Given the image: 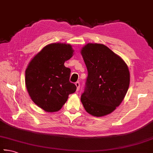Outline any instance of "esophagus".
Wrapping results in <instances>:
<instances>
[{"label":"esophagus","mask_w":153,"mask_h":153,"mask_svg":"<svg viewBox=\"0 0 153 153\" xmlns=\"http://www.w3.org/2000/svg\"><path fill=\"white\" fill-rule=\"evenodd\" d=\"M75 85H76V87H77V90H76V91H78L79 90V86H80V85H79V82H77L76 84H75Z\"/></svg>","instance_id":"1"}]
</instances>
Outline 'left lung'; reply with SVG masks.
Listing matches in <instances>:
<instances>
[{"instance_id": "1", "label": "left lung", "mask_w": 153, "mask_h": 153, "mask_svg": "<svg viewBox=\"0 0 153 153\" xmlns=\"http://www.w3.org/2000/svg\"><path fill=\"white\" fill-rule=\"evenodd\" d=\"M81 54L88 72L82 103L91 116H106L119 106L126 96L130 85L128 67L103 44H86Z\"/></svg>"}]
</instances>
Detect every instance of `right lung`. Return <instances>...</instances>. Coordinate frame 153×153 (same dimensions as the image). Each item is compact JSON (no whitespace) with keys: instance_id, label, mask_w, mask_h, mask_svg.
I'll use <instances>...</instances> for the list:
<instances>
[{"instance_id":"right-lung-1","label":"right lung","mask_w":153,"mask_h":153,"mask_svg":"<svg viewBox=\"0 0 153 153\" xmlns=\"http://www.w3.org/2000/svg\"><path fill=\"white\" fill-rule=\"evenodd\" d=\"M70 44L47 45L30 61L25 70V85L34 103L48 112L59 111L74 93L76 86L69 82L71 70L65 61L73 56Z\"/></svg>"}]
</instances>
